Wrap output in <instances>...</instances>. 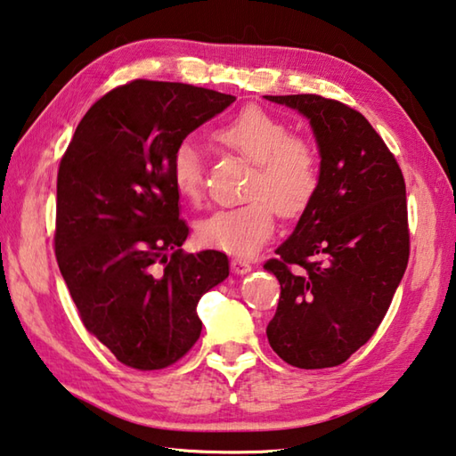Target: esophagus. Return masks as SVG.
Here are the masks:
<instances>
[{
	"mask_svg": "<svg viewBox=\"0 0 456 456\" xmlns=\"http://www.w3.org/2000/svg\"><path fill=\"white\" fill-rule=\"evenodd\" d=\"M231 269H233V273L237 274H245L251 271V263L245 261V258H231Z\"/></svg>",
	"mask_w": 456,
	"mask_h": 456,
	"instance_id": "1",
	"label": "esophagus"
}]
</instances>
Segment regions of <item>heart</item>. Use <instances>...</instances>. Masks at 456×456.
I'll return each instance as SVG.
<instances>
[{
  "mask_svg": "<svg viewBox=\"0 0 456 456\" xmlns=\"http://www.w3.org/2000/svg\"><path fill=\"white\" fill-rule=\"evenodd\" d=\"M221 146L253 162L245 195L237 208L213 211L200 221L195 235L208 248L227 255L251 256L271 239L274 209L284 219L302 216L320 187V156L305 136L261 106H245L213 132ZM169 180L187 203L203 198V162L190 142L174 150Z\"/></svg>",
  "mask_w": 456,
  "mask_h": 456,
  "instance_id": "heart-1",
  "label": "heart"
}]
</instances>
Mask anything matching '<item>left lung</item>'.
<instances>
[{
  "label": "left lung",
  "instance_id": "1",
  "mask_svg": "<svg viewBox=\"0 0 456 456\" xmlns=\"http://www.w3.org/2000/svg\"><path fill=\"white\" fill-rule=\"evenodd\" d=\"M306 116L320 187L265 269L281 282L266 338L300 370L344 363L370 340L409 261L405 180L365 116L320 94L266 96Z\"/></svg>",
  "mask_w": 456,
  "mask_h": 456
}]
</instances>
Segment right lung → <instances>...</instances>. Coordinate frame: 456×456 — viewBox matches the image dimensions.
Wrapping results in <instances>:
<instances>
[{
	"label": "right lung",
	"mask_w": 456,
	"mask_h": 456,
	"mask_svg": "<svg viewBox=\"0 0 456 456\" xmlns=\"http://www.w3.org/2000/svg\"><path fill=\"white\" fill-rule=\"evenodd\" d=\"M235 96L132 80L88 109L61 158L55 255L85 328L114 358L164 370L198 342V302L229 276L225 253H183L190 233L169 159Z\"/></svg>",
	"instance_id": "add662e5"
}]
</instances>
